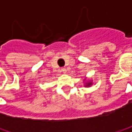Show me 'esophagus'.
Here are the masks:
<instances>
[{
  "instance_id": "34e87169",
  "label": "esophagus",
  "mask_w": 132,
  "mask_h": 132,
  "mask_svg": "<svg viewBox=\"0 0 132 132\" xmlns=\"http://www.w3.org/2000/svg\"><path fill=\"white\" fill-rule=\"evenodd\" d=\"M62 71L63 73H66V72H67V70H66L65 68H62Z\"/></svg>"
}]
</instances>
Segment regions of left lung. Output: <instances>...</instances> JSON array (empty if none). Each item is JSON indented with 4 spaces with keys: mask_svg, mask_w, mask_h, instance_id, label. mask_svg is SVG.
<instances>
[{
    "mask_svg": "<svg viewBox=\"0 0 132 132\" xmlns=\"http://www.w3.org/2000/svg\"><path fill=\"white\" fill-rule=\"evenodd\" d=\"M86 80H87L86 79H84V81H85ZM84 83H85V84H84V86L85 87H90V86H91V85L93 84V82H92V81H89V80H88V81H87V82H84Z\"/></svg>",
    "mask_w": 132,
    "mask_h": 132,
    "instance_id": "1",
    "label": "left lung"
}]
</instances>
